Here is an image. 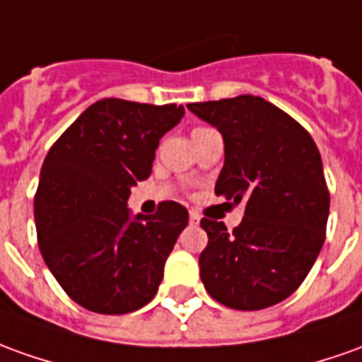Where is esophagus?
Segmentation results:
<instances>
[{"label":"esophagus","instance_id":"34e87169","mask_svg":"<svg viewBox=\"0 0 362 362\" xmlns=\"http://www.w3.org/2000/svg\"><path fill=\"white\" fill-rule=\"evenodd\" d=\"M199 221H201V216H199V214H197L195 211H191V213H189V223H191V224H199Z\"/></svg>","mask_w":362,"mask_h":362}]
</instances>
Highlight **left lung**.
<instances>
[{
	"instance_id": "1",
	"label": "left lung",
	"mask_w": 362,
	"mask_h": 362,
	"mask_svg": "<svg viewBox=\"0 0 362 362\" xmlns=\"http://www.w3.org/2000/svg\"><path fill=\"white\" fill-rule=\"evenodd\" d=\"M221 132L224 165L214 193L224 205L244 203L233 233L203 218L209 244L201 280L226 308L264 310L290 298L310 274L325 243L329 191L311 136L260 96L243 94L187 104Z\"/></svg>"
}]
</instances>
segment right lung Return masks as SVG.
I'll return each instance as SVG.
<instances>
[{
  "label": "right lung",
  "mask_w": 362,
  "mask_h": 362,
  "mask_svg": "<svg viewBox=\"0 0 362 362\" xmlns=\"http://www.w3.org/2000/svg\"><path fill=\"white\" fill-rule=\"evenodd\" d=\"M183 106L94 102L45 157L33 213L51 274L78 305L122 315L153 300L163 266L189 223L165 201L156 214H132V187L151 175L159 139Z\"/></svg>",
  "instance_id": "obj_1"
}]
</instances>
